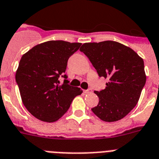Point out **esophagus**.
Returning a JSON list of instances; mask_svg holds the SVG:
<instances>
[{
    "label": "esophagus",
    "instance_id": "1",
    "mask_svg": "<svg viewBox=\"0 0 159 159\" xmlns=\"http://www.w3.org/2000/svg\"><path fill=\"white\" fill-rule=\"evenodd\" d=\"M91 92H92V90H91V89H88V90H85V91H84V93H85V94H90V93Z\"/></svg>",
    "mask_w": 159,
    "mask_h": 159
}]
</instances>
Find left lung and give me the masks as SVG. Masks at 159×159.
<instances>
[{"label": "left lung", "mask_w": 159, "mask_h": 159, "mask_svg": "<svg viewBox=\"0 0 159 159\" xmlns=\"http://www.w3.org/2000/svg\"><path fill=\"white\" fill-rule=\"evenodd\" d=\"M100 77L109 82L92 112L102 121L113 122L126 116L137 104L145 82L144 60L128 46L113 41L84 43L80 48Z\"/></svg>", "instance_id": "8db88e82"}]
</instances>
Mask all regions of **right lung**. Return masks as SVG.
<instances>
[{"label": "right lung", "mask_w": 159, "mask_h": 159, "mask_svg": "<svg viewBox=\"0 0 159 159\" xmlns=\"http://www.w3.org/2000/svg\"><path fill=\"white\" fill-rule=\"evenodd\" d=\"M82 43L48 41L38 44L22 56L15 79L22 101L36 118L46 122L59 120L70 107L73 100L82 93L79 87L71 86L68 81L59 85L68 58ZM67 78L66 75L63 76Z\"/></svg>", "instance_id": "obj_1"}]
</instances>
